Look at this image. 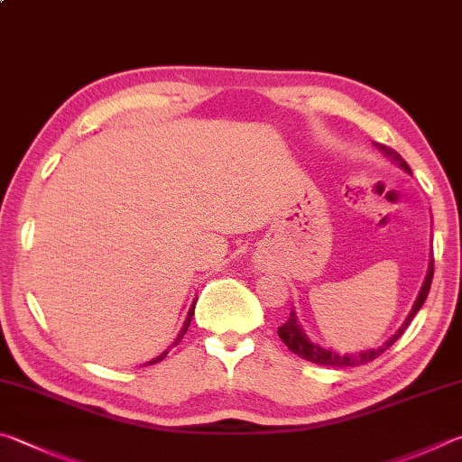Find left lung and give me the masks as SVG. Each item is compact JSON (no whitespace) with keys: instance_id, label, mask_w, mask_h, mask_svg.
Returning <instances> with one entry per match:
<instances>
[{"instance_id":"8db88e82","label":"left lung","mask_w":462,"mask_h":462,"mask_svg":"<svg viewBox=\"0 0 462 462\" xmlns=\"http://www.w3.org/2000/svg\"><path fill=\"white\" fill-rule=\"evenodd\" d=\"M379 150H382L387 158H392L393 162H398V164L406 170V172H411L410 166L406 164V160H402V156L395 150L387 148V145L383 143H375ZM432 276H434V260L430 262V268H428V276L424 280V286L422 290H420V294L416 298L414 302V309H411V312L408 314V319L403 325L400 327L398 333H395L390 341H385L382 346H377V349H369V351H361V353H346V355H338L335 351H328V349H322V346L310 343L309 338H306V335L302 333V328L298 327L296 322V314L290 312V319L284 322L278 328V335L282 341H284V345L288 346L290 351H292L294 355H298L300 359H306L310 363H317V365H328V367H357V365H365V363L377 359L379 355H382L383 351L390 349V346L398 341V338L406 333V328L411 320H414L416 312L422 309V304L426 302V296L428 292H430V284H432Z\"/></svg>"}]
</instances>
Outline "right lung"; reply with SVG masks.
<instances>
[{"instance_id": "right-lung-1", "label": "right lung", "mask_w": 462, "mask_h": 462, "mask_svg": "<svg viewBox=\"0 0 462 462\" xmlns=\"http://www.w3.org/2000/svg\"><path fill=\"white\" fill-rule=\"evenodd\" d=\"M194 304H197V300H194L192 302V306H190V310H189V317H186V322H184V327H182V330H180V335H178L176 337V341H174V345H178V343H180V338L184 337V333H186V330H189V327H190V320H192V314H194ZM172 345V346H174ZM166 355H168V351H164V353H162V355H158V357L156 359H152L150 363H148V365H152V363H158V361H162V359H164L166 357Z\"/></svg>"}]
</instances>
